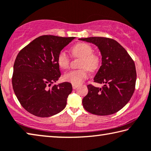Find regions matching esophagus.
Instances as JSON below:
<instances>
[{"label": "esophagus", "mask_w": 151, "mask_h": 151, "mask_svg": "<svg viewBox=\"0 0 151 151\" xmlns=\"http://www.w3.org/2000/svg\"><path fill=\"white\" fill-rule=\"evenodd\" d=\"M72 86H73V89H75V88H76L78 87V85H74V84H73V85H72Z\"/></svg>", "instance_id": "1"}]
</instances>
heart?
<instances>
[{
  "label": "heart",
  "instance_id": "obj_1",
  "mask_svg": "<svg viewBox=\"0 0 151 151\" xmlns=\"http://www.w3.org/2000/svg\"><path fill=\"white\" fill-rule=\"evenodd\" d=\"M91 45L84 42H79L70 48L72 56L75 58H81L78 70L69 71L64 75V79L74 85H79L88 77V69L94 71L99 68L100 58L93 53ZM58 66L63 69L68 68L70 66V58L66 52H60L56 58Z\"/></svg>",
  "mask_w": 151,
  "mask_h": 151
}]
</instances>
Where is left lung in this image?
<instances>
[{
	"label": "left lung",
	"mask_w": 151,
	"mask_h": 151,
	"mask_svg": "<svg viewBox=\"0 0 151 151\" xmlns=\"http://www.w3.org/2000/svg\"><path fill=\"white\" fill-rule=\"evenodd\" d=\"M99 47L102 64L94 82L104 83L102 88L87 85L88 93L83 99L85 109L97 116L118 112L130 101L135 90L136 71L134 62L116 40L104 37L81 38Z\"/></svg>",
	"instance_id": "8db88e82"
}]
</instances>
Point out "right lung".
Masks as SVG:
<instances>
[{
  "label": "right lung",
  "mask_w": 151,
  "mask_h": 151,
  "mask_svg": "<svg viewBox=\"0 0 151 151\" xmlns=\"http://www.w3.org/2000/svg\"><path fill=\"white\" fill-rule=\"evenodd\" d=\"M75 37L42 35L19 52L13 66L12 85L21 106L35 116L46 118L65 108L72 85H52L61 75L57 56Z\"/></svg>",
  "instance_id": "obj_1"
}]
</instances>
